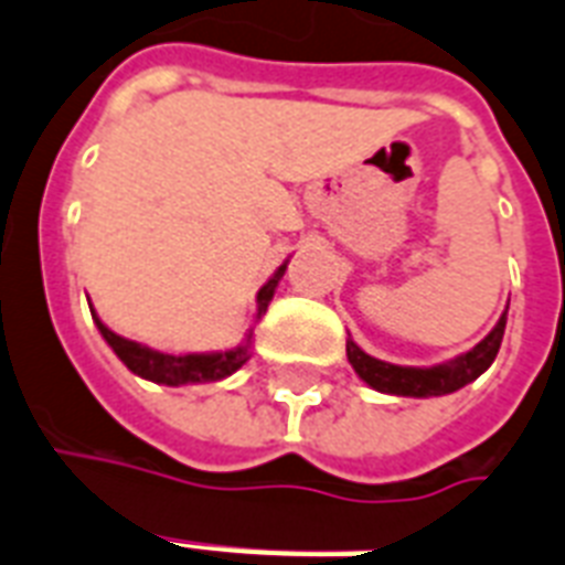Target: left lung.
Returning a JSON list of instances; mask_svg holds the SVG:
<instances>
[{
    "instance_id": "1",
    "label": "left lung",
    "mask_w": 565,
    "mask_h": 565,
    "mask_svg": "<svg viewBox=\"0 0 565 565\" xmlns=\"http://www.w3.org/2000/svg\"><path fill=\"white\" fill-rule=\"evenodd\" d=\"M504 326H508V313H501L499 326L492 328L490 334L483 337L481 343L475 345L472 352L460 354L451 363H439V366H395V363H384L377 358H370L361 345H354L352 340H345V354L354 372L372 386L377 393L390 395H413V398H428V395H448L460 390V386L472 384L475 377L487 372L495 361V354L504 340Z\"/></svg>"
}]
</instances>
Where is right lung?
<instances>
[{
    "mask_svg": "<svg viewBox=\"0 0 565 565\" xmlns=\"http://www.w3.org/2000/svg\"><path fill=\"white\" fill-rule=\"evenodd\" d=\"M284 269L287 264L278 266V273L269 278V281L260 287L257 292V319L260 313H266L269 301L275 296V287L281 281ZM93 313V322L102 331V337L108 340V345L117 352V358L126 363L128 370L135 375L146 377V381H154V384H167V386H181V384H202V381H222L228 377L231 372H237L243 363L248 361V343L237 345V349H228V352H213V354H163L154 352L149 345H140L135 340H126V337L114 334L99 317L96 310Z\"/></svg>",
    "mask_w": 565,
    "mask_h": 565,
    "instance_id": "obj_1",
    "label": "right lung"
}]
</instances>
